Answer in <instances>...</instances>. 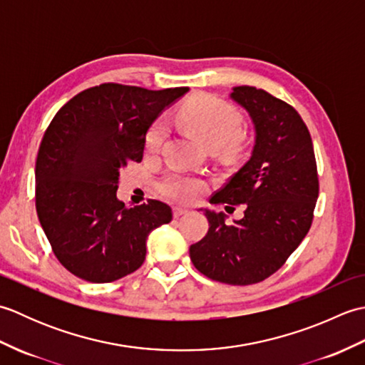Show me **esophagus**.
Wrapping results in <instances>:
<instances>
[{
  "label": "esophagus",
  "mask_w": 365,
  "mask_h": 365,
  "mask_svg": "<svg viewBox=\"0 0 365 365\" xmlns=\"http://www.w3.org/2000/svg\"><path fill=\"white\" fill-rule=\"evenodd\" d=\"M190 210L187 207H180V205H177V207H174V216L175 218H178V216H182V215H187Z\"/></svg>",
  "instance_id": "obj_1"
}]
</instances>
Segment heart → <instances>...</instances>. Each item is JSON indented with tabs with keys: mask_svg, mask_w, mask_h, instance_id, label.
<instances>
[{
	"mask_svg": "<svg viewBox=\"0 0 365 365\" xmlns=\"http://www.w3.org/2000/svg\"><path fill=\"white\" fill-rule=\"evenodd\" d=\"M178 120L185 128H188L200 143L208 149L216 150L234 143L242 131V115L234 106L213 96H200L192 98L183 106L178 114ZM168 136L166 120L155 122L147 131L145 147L147 150H158ZM205 190L202 180L196 177L170 174L161 183V191L174 200L190 202L200 196Z\"/></svg>",
	"mask_w": 365,
	"mask_h": 365,
	"instance_id": "heart-1",
	"label": "heart"
}]
</instances>
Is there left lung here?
I'll list each match as a JSON object with an SVG mask.
<instances>
[{"label": "left lung", "mask_w": 365, "mask_h": 365, "mask_svg": "<svg viewBox=\"0 0 365 365\" xmlns=\"http://www.w3.org/2000/svg\"><path fill=\"white\" fill-rule=\"evenodd\" d=\"M229 97L254 125L251 157L212 197V204L245 205L242 220L202 208L208 232L190 246L200 273L230 285H251L281 268L311 229L319 177L306 123L293 106L254 86Z\"/></svg>", "instance_id": "obj_1"}]
</instances>
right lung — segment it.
Wrapping results in <instances>:
<instances>
[{"mask_svg":"<svg viewBox=\"0 0 365 365\" xmlns=\"http://www.w3.org/2000/svg\"><path fill=\"white\" fill-rule=\"evenodd\" d=\"M188 91L105 83L53 118L37 153L36 208L54 255L72 274L103 284L133 273L150 232L173 220L160 200L127 207L115 192L120 168L141 163L147 130Z\"/></svg>","mask_w":365,"mask_h":365,"instance_id":"1","label":"right lung"}]
</instances>
